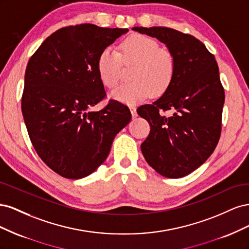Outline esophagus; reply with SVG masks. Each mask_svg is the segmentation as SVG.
Masks as SVG:
<instances>
[{"label": "esophagus", "mask_w": 249, "mask_h": 249, "mask_svg": "<svg viewBox=\"0 0 249 249\" xmlns=\"http://www.w3.org/2000/svg\"><path fill=\"white\" fill-rule=\"evenodd\" d=\"M130 110H131V113H132V116H133V118H135V117H137V111H136V107H134V106H131L130 107Z\"/></svg>", "instance_id": "34e87169"}]
</instances>
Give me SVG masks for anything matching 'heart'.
<instances>
[{"label":"heart","mask_w":249,"mask_h":249,"mask_svg":"<svg viewBox=\"0 0 249 249\" xmlns=\"http://www.w3.org/2000/svg\"><path fill=\"white\" fill-rule=\"evenodd\" d=\"M123 63L134 64L130 73L132 82L118 86L111 92L113 99L126 105H136L152 92L160 95L168 88L175 77L176 60L169 51L150 37L135 34L119 46V53L112 47L105 48L96 62L103 84L115 87Z\"/></svg>","instance_id":"b5f03b06"}]
</instances>
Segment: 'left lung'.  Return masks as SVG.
Segmentation results:
<instances>
[{
  "label": "left lung",
  "instance_id": "obj_1",
  "mask_svg": "<svg viewBox=\"0 0 249 249\" xmlns=\"http://www.w3.org/2000/svg\"><path fill=\"white\" fill-rule=\"evenodd\" d=\"M133 30L166 44L176 60L175 77L163 95L137 109L150 125L141 152L161 176L183 178L205 163L219 141L224 104L219 69L192 35L165 27ZM169 109L174 114L165 117L162 112Z\"/></svg>",
  "mask_w": 249,
  "mask_h": 249
}]
</instances>
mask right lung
Listing matches in <instances>:
<instances>
[{"label":"right lung","mask_w":249,"mask_h":249,"mask_svg":"<svg viewBox=\"0 0 249 249\" xmlns=\"http://www.w3.org/2000/svg\"><path fill=\"white\" fill-rule=\"evenodd\" d=\"M127 31L92 24L64 27L29 60L22 116L37 155L63 178L91 175L132 118L130 109L114 100L90 110L106 96L96 69L100 53Z\"/></svg>","instance_id":"right-lung-1"}]
</instances>
